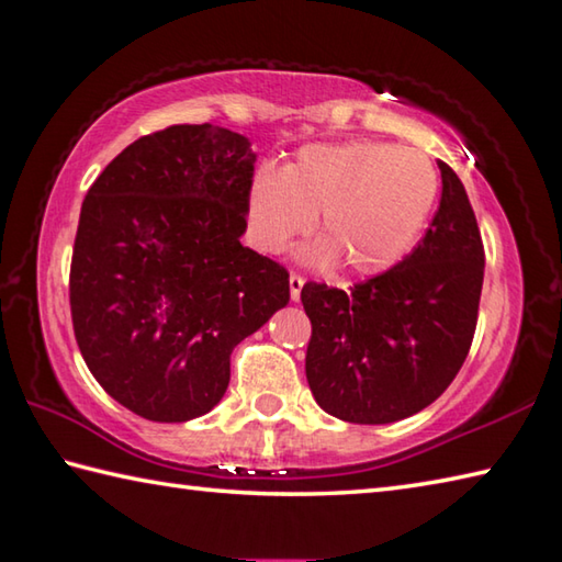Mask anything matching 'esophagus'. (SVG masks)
I'll return each instance as SVG.
<instances>
[{"mask_svg":"<svg viewBox=\"0 0 562 562\" xmlns=\"http://www.w3.org/2000/svg\"><path fill=\"white\" fill-rule=\"evenodd\" d=\"M302 288H304V278L302 274H290V294H292V300L297 302L300 300V294H302Z\"/></svg>","mask_w":562,"mask_h":562,"instance_id":"1","label":"esophagus"}]
</instances>
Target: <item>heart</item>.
Listing matches in <instances>:
<instances>
[{
	"instance_id": "1",
	"label": "heart",
	"mask_w": 562,
	"mask_h": 562,
	"mask_svg": "<svg viewBox=\"0 0 562 562\" xmlns=\"http://www.w3.org/2000/svg\"><path fill=\"white\" fill-rule=\"evenodd\" d=\"M440 177L423 151L356 139L304 147L280 171L258 169L246 218L255 248L282 252L312 228L322 243L312 260L339 258L353 274H379L401 262L435 209Z\"/></svg>"
}]
</instances>
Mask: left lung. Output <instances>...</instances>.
I'll use <instances>...</instances> for the list:
<instances>
[{"instance_id": "left-lung-1", "label": "left lung", "mask_w": 562, "mask_h": 562, "mask_svg": "<svg viewBox=\"0 0 562 562\" xmlns=\"http://www.w3.org/2000/svg\"><path fill=\"white\" fill-rule=\"evenodd\" d=\"M442 196L420 243L351 292L307 282V381L324 413L385 425L437 401L472 346L484 243L464 183L437 161Z\"/></svg>"}]
</instances>
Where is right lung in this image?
I'll list each match as a JSON object with an SVG mask.
<instances>
[{
  "mask_svg": "<svg viewBox=\"0 0 562 562\" xmlns=\"http://www.w3.org/2000/svg\"><path fill=\"white\" fill-rule=\"evenodd\" d=\"M252 171L238 132L171 125L122 149L86 193L74 334L103 391L139 417L206 415L233 349L290 302V272L240 246Z\"/></svg>",
  "mask_w": 562,
  "mask_h": 562,
  "instance_id": "add662e5",
  "label": "right lung"
}]
</instances>
